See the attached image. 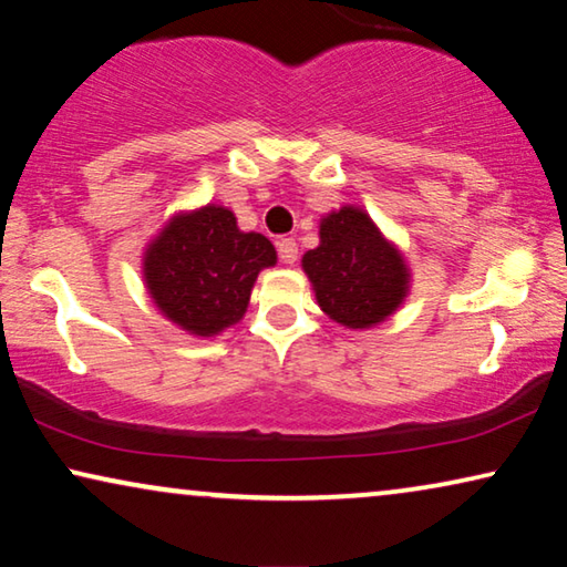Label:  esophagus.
I'll list each match as a JSON object with an SVG mask.
<instances>
[{"instance_id":"esophagus-1","label":"esophagus","mask_w":567,"mask_h":567,"mask_svg":"<svg viewBox=\"0 0 567 567\" xmlns=\"http://www.w3.org/2000/svg\"><path fill=\"white\" fill-rule=\"evenodd\" d=\"M278 258H281V262H286V266H293V262H297V258H299L297 243H293V239H289V237L278 239Z\"/></svg>"}]
</instances>
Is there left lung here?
I'll return each mask as SVG.
<instances>
[{"label": "left lung", "instance_id": "1", "mask_svg": "<svg viewBox=\"0 0 567 567\" xmlns=\"http://www.w3.org/2000/svg\"><path fill=\"white\" fill-rule=\"evenodd\" d=\"M301 270L322 312L348 330H371L390 320L413 286L398 243L355 204L322 216L320 245L301 255Z\"/></svg>", "mask_w": 567, "mask_h": 567}]
</instances>
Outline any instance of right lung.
Instances as JSON below:
<instances>
[{
	"mask_svg": "<svg viewBox=\"0 0 567 567\" xmlns=\"http://www.w3.org/2000/svg\"><path fill=\"white\" fill-rule=\"evenodd\" d=\"M278 262L235 212L206 204L175 212L142 252L144 289L159 315L193 338H214L243 320L258 274Z\"/></svg>",
	"mask_w": 567,
	"mask_h": 567,
	"instance_id": "1",
	"label": "right lung"
}]
</instances>
